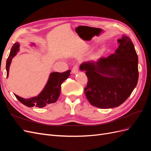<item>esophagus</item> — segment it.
Returning a JSON list of instances; mask_svg holds the SVG:
<instances>
[{
    "mask_svg": "<svg viewBox=\"0 0 151 151\" xmlns=\"http://www.w3.org/2000/svg\"><path fill=\"white\" fill-rule=\"evenodd\" d=\"M78 71H79V66L77 65H75L72 68V74H76V73L78 72Z\"/></svg>",
    "mask_w": 151,
    "mask_h": 151,
    "instance_id": "obj_1",
    "label": "esophagus"
}]
</instances>
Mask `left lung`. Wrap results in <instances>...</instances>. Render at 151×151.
Returning a JSON list of instances; mask_svg holds the SVG:
<instances>
[{
  "mask_svg": "<svg viewBox=\"0 0 151 151\" xmlns=\"http://www.w3.org/2000/svg\"><path fill=\"white\" fill-rule=\"evenodd\" d=\"M115 53L106 58L85 62L80 66L86 71L88 83L84 93L93 106L99 108L119 106L132 94L139 79L138 56L130 38L118 40Z\"/></svg>",
  "mask_w": 151,
  "mask_h": 151,
  "instance_id": "1",
  "label": "left lung"
}]
</instances>
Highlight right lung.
I'll use <instances>...</instances> for the list:
<instances>
[{
  "instance_id": "right-lung-1",
  "label": "right lung",
  "mask_w": 151,
  "mask_h": 151,
  "mask_svg": "<svg viewBox=\"0 0 151 151\" xmlns=\"http://www.w3.org/2000/svg\"><path fill=\"white\" fill-rule=\"evenodd\" d=\"M19 44L16 43L13 45L11 50V52L6 62L7 77L9 74V66L12 59L19 51ZM70 70H68L62 73L57 72L51 73L47 84L38 96L29 99H24L14 94L15 96L21 103L28 107L35 106L38 108H43L48 106V104L55 103L57 101L59 96H60L61 84L69 77L70 75Z\"/></svg>"
}]
</instances>
